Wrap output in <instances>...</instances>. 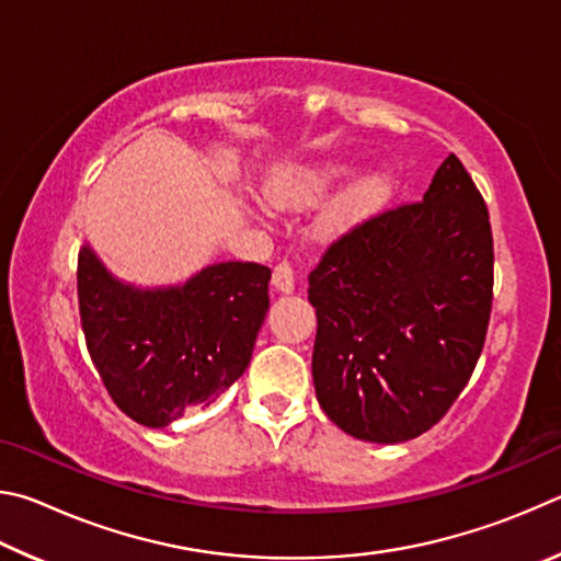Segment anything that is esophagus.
<instances>
[{"label":"esophagus","instance_id":"34e87169","mask_svg":"<svg viewBox=\"0 0 561 561\" xmlns=\"http://www.w3.org/2000/svg\"><path fill=\"white\" fill-rule=\"evenodd\" d=\"M272 284H274V289L282 291V294L294 291V267L287 260H282L277 267H274Z\"/></svg>","mask_w":561,"mask_h":561}]
</instances>
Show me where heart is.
<instances>
[{
	"instance_id": "heart-1",
	"label": "heart",
	"mask_w": 561,
	"mask_h": 561,
	"mask_svg": "<svg viewBox=\"0 0 561 561\" xmlns=\"http://www.w3.org/2000/svg\"><path fill=\"white\" fill-rule=\"evenodd\" d=\"M339 178L341 170L334 165L301 170V173L291 175L289 180H284V183L274 187L272 201L279 207H311L324 201L331 190L336 187ZM388 190H391V185H388V178L381 173L356 180V183L346 190L344 197L334 205V210L329 213V225L341 230V227H346L351 222L364 220L366 215H371L383 205Z\"/></svg>"
}]
</instances>
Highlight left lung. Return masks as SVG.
<instances>
[{
    "label": "left lung",
    "instance_id": "1",
    "mask_svg": "<svg viewBox=\"0 0 561 561\" xmlns=\"http://www.w3.org/2000/svg\"><path fill=\"white\" fill-rule=\"evenodd\" d=\"M492 264L488 205L453 153L421 203L331 242L309 274L321 411L368 443L431 431L485 346Z\"/></svg>",
    "mask_w": 561,
    "mask_h": 561
}]
</instances>
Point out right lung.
<instances>
[{"label": "right lung", "mask_w": 561, "mask_h": 561, "mask_svg": "<svg viewBox=\"0 0 561 561\" xmlns=\"http://www.w3.org/2000/svg\"><path fill=\"white\" fill-rule=\"evenodd\" d=\"M272 270L210 264L185 284L138 289L79 252V311L93 366L123 413L165 428L190 405H210L250 366L270 309Z\"/></svg>", "instance_id": "1"}]
</instances>
